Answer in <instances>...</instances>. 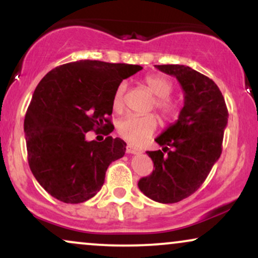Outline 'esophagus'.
I'll return each mask as SVG.
<instances>
[{"label": "esophagus", "instance_id": "obj_1", "mask_svg": "<svg viewBox=\"0 0 258 258\" xmlns=\"http://www.w3.org/2000/svg\"><path fill=\"white\" fill-rule=\"evenodd\" d=\"M126 153L127 154H141L142 150L138 149V148H136L135 146H132V144H127Z\"/></svg>", "mask_w": 258, "mask_h": 258}]
</instances>
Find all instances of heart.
<instances>
[{
	"label": "heart",
	"instance_id": "b5f03b06",
	"mask_svg": "<svg viewBox=\"0 0 258 258\" xmlns=\"http://www.w3.org/2000/svg\"><path fill=\"white\" fill-rule=\"evenodd\" d=\"M143 84L154 96L155 109L164 120H171L179 114V104L168 97L173 91L172 82L162 75H149L144 78ZM126 82H120L112 94V109L121 111L123 109V96L126 92ZM158 127V119L154 115H126L117 122V132L130 143L141 146L153 136Z\"/></svg>",
	"mask_w": 258,
	"mask_h": 258
}]
</instances>
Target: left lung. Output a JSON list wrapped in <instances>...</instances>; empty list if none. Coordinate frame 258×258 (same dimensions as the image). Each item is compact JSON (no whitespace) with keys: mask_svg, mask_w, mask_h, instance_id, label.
Listing matches in <instances>:
<instances>
[{"mask_svg":"<svg viewBox=\"0 0 258 258\" xmlns=\"http://www.w3.org/2000/svg\"><path fill=\"white\" fill-rule=\"evenodd\" d=\"M156 68L178 80L184 105L178 120L155 139L162 150L147 152L154 170L139 179L138 188L154 201L173 204L195 193L220 159L228 109L218 86L207 76L185 65Z\"/></svg>","mask_w":258,"mask_h":258,"instance_id":"obj_1","label":"left lung"}]
</instances>
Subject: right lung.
<instances>
[{
  "mask_svg": "<svg viewBox=\"0 0 258 258\" xmlns=\"http://www.w3.org/2000/svg\"><path fill=\"white\" fill-rule=\"evenodd\" d=\"M143 68L79 60L54 68L41 80L26 111L24 132L29 166L55 199L79 204L102 188L106 168L122 158L126 143L112 138V94L122 80ZM103 132V142L85 141Z\"/></svg>",
  "mask_w": 258,
  "mask_h": 258,
  "instance_id": "obj_1",
  "label": "right lung"
}]
</instances>
